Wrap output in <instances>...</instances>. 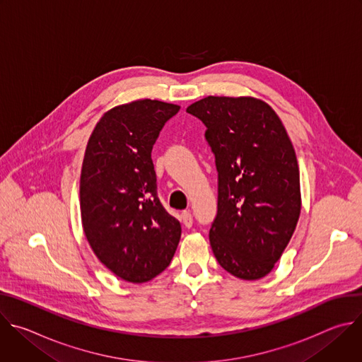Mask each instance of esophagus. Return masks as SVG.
<instances>
[{
    "label": "esophagus",
    "mask_w": 362,
    "mask_h": 362,
    "mask_svg": "<svg viewBox=\"0 0 362 362\" xmlns=\"http://www.w3.org/2000/svg\"><path fill=\"white\" fill-rule=\"evenodd\" d=\"M182 222H183V225H185L186 228H192V225H193V216H192V214H190L189 211H185V212L182 214Z\"/></svg>",
    "instance_id": "1"
}]
</instances>
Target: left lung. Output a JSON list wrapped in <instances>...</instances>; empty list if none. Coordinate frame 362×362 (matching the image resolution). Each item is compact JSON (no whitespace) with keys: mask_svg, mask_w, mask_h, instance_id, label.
Instances as JSON below:
<instances>
[{"mask_svg":"<svg viewBox=\"0 0 362 362\" xmlns=\"http://www.w3.org/2000/svg\"><path fill=\"white\" fill-rule=\"evenodd\" d=\"M202 120L218 170V214L209 240L236 278L267 276L300 214L299 168L274 109L255 97H204L186 109Z\"/></svg>","mask_w":362,"mask_h":362,"instance_id":"left-lung-1","label":"left lung"}]
</instances>
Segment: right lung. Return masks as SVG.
<instances>
[{"label":"right lung","instance_id":"right-lung-1","mask_svg":"<svg viewBox=\"0 0 362 362\" xmlns=\"http://www.w3.org/2000/svg\"><path fill=\"white\" fill-rule=\"evenodd\" d=\"M180 106L136 100L95 124L84 153L80 209L86 238L116 276L143 284L162 274L180 240L177 219L158 197L151 148Z\"/></svg>","mask_w":362,"mask_h":362}]
</instances>
